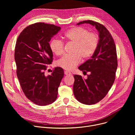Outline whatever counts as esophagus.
Masks as SVG:
<instances>
[{
	"label": "esophagus",
	"instance_id": "obj_1",
	"mask_svg": "<svg viewBox=\"0 0 135 135\" xmlns=\"http://www.w3.org/2000/svg\"><path fill=\"white\" fill-rule=\"evenodd\" d=\"M65 74L66 75H71V73L70 71H65Z\"/></svg>",
	"mask_w": 135,
	"mask_h": 135
}]
</instances>
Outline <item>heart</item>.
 I'll return each instance as SVG.
<instances>
[{
	"label": "heart",
	"mask_w": 135,
	"mask_h": 135,
	"mask_svg": "<svg viewBox=\"0 0 135 135\" xmlns=\"http://www.w3.org/2000/svg\"><path fill=\"white\" fill-rule=\"evenodd\" d=\"M63 38L67 42L73 44L71 55L62 56L57 61V65L67 70L73 69L82 60H87L94 54L99 44V37L94 32L82 27H75L68 30ZM51 51L56 55L64 52L63 43L53 40L50 44Z\"/></svg>",
	"instance_id": "1"
}]
</instances>
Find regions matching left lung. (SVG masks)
<instances>
[{
  "label": "left lung",
  "instance_id": "left-lung-1",
  "mask_svg": "<svg viewBox=\"0 0 135 135\" xmlns=\"http://www.w3.org/2000/svg\"><path fill=\"white\" fill-rule=\"evenodd\" d=\"M84 23L94 26L99 34V44L90 59L79 67L86 73L83 79L79 75H74L73 92L76 99L85 105H93L102 100L113 85L118 68L116 46L112 35L103 25L92 20L83 21L76 25Z\"/></svg>",
  "mask_w": 135,
  "mask_h": 135
}]
</instances>
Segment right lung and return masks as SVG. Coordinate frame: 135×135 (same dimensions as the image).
Here are the masks:
<instances>
[{"instance_id": "obj_1", "label": "right lung", "mask_w": 135, "mask_h": 135, "mask_svg": "<svg viewBox=\"0 0 135 135\" xmlns=\"http://www.w3.org/2000/svg\"><path fill=\"white\" fill-rule=\"evenodd\" d=\"M60 29L53 25L34 23L24 29L16 43L14 59L18 80L27 98L37 105L46 106L56 99L64 75L63 69L58 67L51 75L46 76L44 72L53 59L49 42Z\"/></svg>"}]
</instances>
